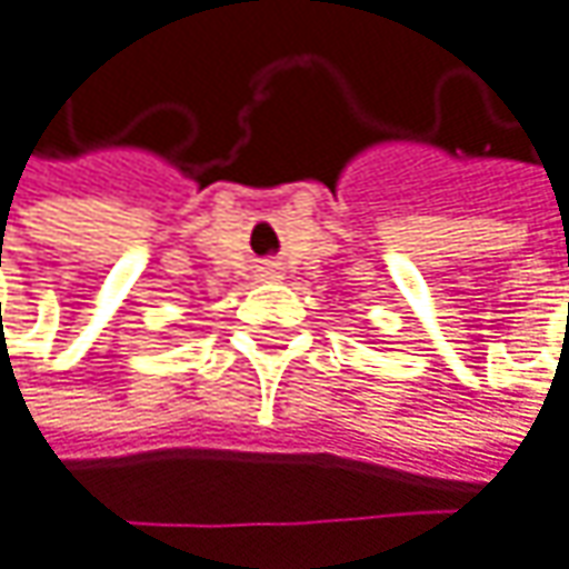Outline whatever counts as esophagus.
<instances>
[{
	"label": "esophagus",
	"instance_id": "34e87169",
	"mask_svg": "<svg viewBox=\"0 0 569 569\" xmlns=\"http://www.w3.org/2000/svg\"><path fill=\"white\" fill-rule=\"evenodd\" d=\"M259 272H262L266 279H276V276H279V266H276V262H266V266H262Z\"/></svg>",
	"mask_w": 569,
	"mask_h": 569
}]
</instances>
